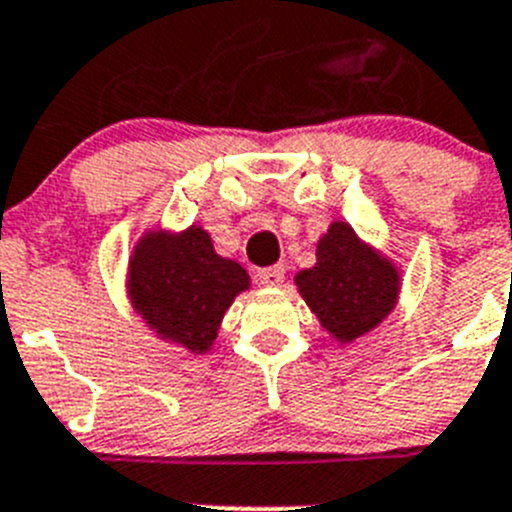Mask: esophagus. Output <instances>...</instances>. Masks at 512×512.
Instances as JSON below:
<instances>
[{"instance_id":"obj_1","label":"esophagus","mask_w":512,"mask_h":512,"mask_svg":"<svg viewBox=\"0 0 512 512\" xmlns=\"http://www.w3.org/2000/svg\"><path fill=\"white\" fill-rule=\"evenodd\" d=\"M259 282L264 287H279L284 282V266H269V269L259 271Z\"/></svg>"}]
</instances>
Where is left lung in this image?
<instances>
[{
  "label": "left lung",
  "mask_w": 512,
  "mask_h": 512,
  "mask_svg": "<svg viewBox=\"0 0 512 512\" xmlns=\"http://www.w3.org/2000/svg\"><path fill=\"white\" fill-rule=\"evenodd\" d=\"M295 287L320 328L341 346L377 330L395 312L402 266L364 241L346 220H333L320 235L315 266L295 274Z\"/></svg>",
  "instance_id": "left-lung-1"
}]
</instances>
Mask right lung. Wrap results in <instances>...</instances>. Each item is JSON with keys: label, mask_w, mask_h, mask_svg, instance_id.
I'll return each mask as SVG.
<instances>
[{"label": "right lung", "mask_w": 512, "mask_h": 512, "mask_svg": "<svg viewBox=\"0 0 512 512\" xmlns=\"http://www.w3.org/2000/svg\"><path fill=\"white\" fill-rule=\"evenodd\" d=\"M248 289V271L220 256L197 223L182 230L151 225L125 266V295L140 323L194 356L212 351L225 312Z\"/></svg>", "instance_id": "add662e5"}]
</instances>
